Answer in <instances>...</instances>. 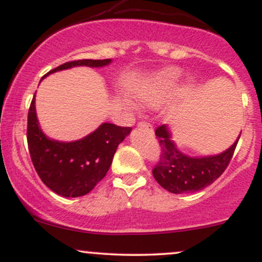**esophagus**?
Instances as JSON below:
<instances>
[{"instance_id": "1", "label": "esophagus", "mask_w": 262, "mask_h": 262, "mask_svg": "<svg viewBox=\"0 0 262 262\" xmlns=\"http://www.w3.org/2000/svg\"><path fill=\"white\" fill-rule=\"evenodd\" d=\"M138 128H140V129H148V130L152 132L151 125H150L149 123H146V122H139V123H138Z\"/></svg>"}]
</instances>
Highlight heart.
Instances as JSON below:
<instances>
[{"mask_svg": "<svg viewBox=\"0 0 262 262\" xmlns=\"http://www.w3.org/2000/svg\"><path fill=\"white\" fill-rule=\"evenodd\" d=\"M181 70L179 68H165L140 81L132 89V96L139 103L148 107L161 104L172 95L179 83ZM193 89V82L188 81L183 87V92Z\"/></svg>", "mask_w": 262, "mask_h": 262, "instance_id": "b5f03b06", "label": "heart"}]
</instances>
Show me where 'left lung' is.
<instances>
[{"mask_svg": "<svg viewBox=\"0 0 262 262\" xmlns=\"http://www.w3.org/2000/svg\"><path fill=\"white\" fill-rule=\"evenodd\" d=\"M155 135L160 143L161 154L152 175L159 185L171 193H192L212 185L229 165L240 138L221 154L188 156L177 148L169 125H160Z\"/></svg>", "mask_w": 262, "mask_h": 262, "instance_id": "left-lung-1", "label": "left lung"}]
</instances>
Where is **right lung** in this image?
I'll return each instance as SVG.
<instances>
[{
    "instance_id": "obj_1",
    "label": "right lung",
    "mask_w": 262,
    "mask_h": 262,
    "mask_svg": "<svg viewBox=\"0 0 262 262\" xmlns=\"http://www.w3.org/2000/svg\"><path fill=\"white\" fill-rule=\"evenodd\" d=\"M111 62V59L76 60L53 69L45 76L75 66L103 68ZM130 132V127L103 123L82 139L54 140L48 138L39 125L35 95L29 107L27 140L32 162L44 185L62 197L85 196L92 191L106 176L114 152Z\"/></svg>"
}]
</instances>
